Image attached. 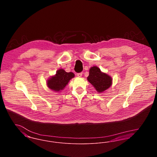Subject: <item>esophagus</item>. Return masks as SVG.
Segmentation results:
<instances>
[{
    "mask_svg": "<svg viewBox=\"0 0 157 157\" xmlns=\"http://www.w3.org/2000/svg\"><path fill=\"white\" fill-rule=\"evenodd\" d=\"M82 73H79V74H77V76H78V77H79V78L82 77Z\"/></svg>",
    "mask_w": 157,
    "mask_h": 157,
    "instance_id": "1",
    "label": "esophagus"
}]
</instances>
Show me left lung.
Segmentation results:
<instances>
[{"label":"left lung","instance_id":"obj_1","mask_svg":"<svg viewBox=\"0 0 157 157\" xmlns=\"http://www.w3.org/2000/svg\"><path fill=\"white\" fill-rule=\"evenodd\" d=\"M89 72L90 74L87 79L98 92L102 93L111 86L112 77L106 73L102 72L97 66L90 67Z\"/></svg>","mask_w":157,"mask_h":157}]
</instances>
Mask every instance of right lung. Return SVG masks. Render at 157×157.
<instances>
[{
  "mask_svg": "<svg viewBox=\"0 0 157 157\" xmlns=\"http://www.w3.org/2000/svg\"><path fill=\"white\" fill-rule=\"evenodd\" d=\"M75 77L73 72H67L64 69H58L56 74L51 76L47 81L46 85L49 89L54 92H59L63 90L69 82V81Z\"/></svg>",
  "mask_w": 157,
  "mask_h": 157,
  "instance_id": "obj_1",
  "label": "right lung"
}]
</instances>
